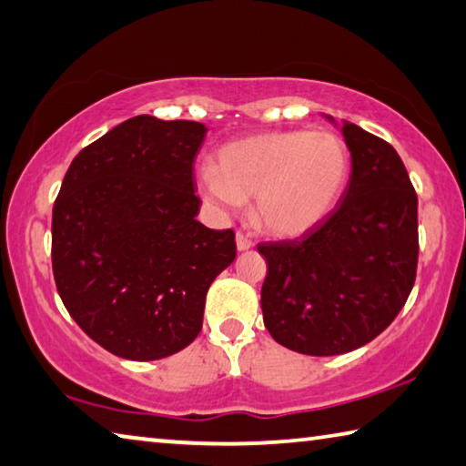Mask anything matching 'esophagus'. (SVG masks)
I'll return each instance as SVG.
<instances>
[{
    "mask_svg": "<svg viewBox=\"0 0 466 466\" xmlns=\"http://www.w3.org/2000/svg\"><path fill=\"white\" fill-rule=\"evenodd\" d=\"M235 243H238V249L239 251H246V249H249L251 246H254V241H251L246 233L235 235Z\"/></svg>",
    "mask_w": 466,
    "mask_h": 466,
    "instance_id": "34e87169",
    "label": "esophagus"
}]
</instances>
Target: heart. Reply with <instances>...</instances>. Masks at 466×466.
Wrapping results in <instances>:
<instances>
[{
  "mask_svg": "<svg viewBox=\"0 0 466 466\" xmlns=\"http://www.w3.org/2000/svg\"><path fill=\"white\" fill-rule=\"evenodd\" d=\"M348 174L350 153L338 135L274 130L220 147L198 187L217 208L254 198L251 217L262 231L297 238L329 215Z\"/></svg>",
  "mask_w": 466,
  "mask_h": 466,
  "instance_id": "heart-1",
  "label": "heart"
}]
</instances>
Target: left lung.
<instances>
[{"instance_id": "1", "label": "left lung", "mask_w": 466, "mask_h": 466, "mask_svg": "<svg viewBox=\"0 0 466 466\" xmlns=\"http://www.w3.org/2000/svg\"><path fill=\"white\" fill-rule=\"evenodd\" d=\"M352 176L341 202L297 239L258 246L264 325L280 346L338 356L369 344L401 311L418 272V194L380 137L341 120Z\"/></svg>"}]
</instances>
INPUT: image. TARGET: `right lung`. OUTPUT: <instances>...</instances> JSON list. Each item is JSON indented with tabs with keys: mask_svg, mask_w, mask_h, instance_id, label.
Listing matches in <instances>:
<instances>
[{
	"mask_svg": "<svg viewBox=\"0 0 466 466\" xmlns=\"http://www.w3.org/2000/svg\"><path fill=\"white\" fill-rule=\"evenodd\" d=\"M207 127L128 118L79 155L53 207V274L65 309L96 344L159 360L202 329L212 280L238 256L233 228L196 220L194 159Z\"/></svg>",
	"mask_w": 466,
	"mask_h": 466,
	"instance_id": "right-lung-1",
	"label": "right lung"
}]
</instances>
